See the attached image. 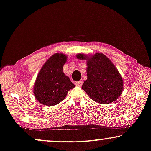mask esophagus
<instances>
[{
	"mask_svg": "<svg viewBox=\"0 0 151 151\" xmlns=\"http://www.w3.org/2000/svg\"><path fill=\"white\" fill-rule=\"evenodd\" d=\"M82 84H83L82 81H76L75 83V85H76V86H78V87H81V86H82Z\"/></svg>",
	"mask_w": 151,
	"mask_h": 151,
	"instance_id": "34e87169",
	"label": "esophagus"
}]
</instances>
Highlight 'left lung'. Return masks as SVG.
Segmentation results:
<instances>
[{
	"label": "left lung",
	"instance_id": "obj_1",
	"mask_svg": "<svg viewBox=\"0 0 151 151\" xmlns=\"http://www.w3.org/2000/svg\"><path fill=\"white\" fill-rule=\"evenodd\" d=\"M76 58L86 60L88 78L82 86L87 94L96 103L107 105L122 94V76L112 61L103 53H78Z\"/></svg>",
	"mask_w": 151,
	"mask_h": 151
}]
</instances>
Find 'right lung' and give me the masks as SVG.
Here are the masks:
<instances>
[{
    "label": "right lung",
    "instance_id": "add662e5",
    "mask_svg": "<svg viewBox=\"0 0 151 151\" xmlns=\"http://www.w3.org/2000/svg\"><path fill=\"white\" fill-rule=\"evenodd\" d=\"M67 58L66 55L55 53L40 69L34 83L33 94L42 105H57L65 99L70 90L75 87L63 73V67Z\"/></svg>",
    "mask_w": 151,
    "mask_h": 151
}]
</instances>
